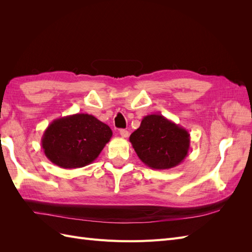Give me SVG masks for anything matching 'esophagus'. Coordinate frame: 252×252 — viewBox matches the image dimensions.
Here are the masks:
<instances>
[{
	"label": "esophagus",
	"mask_w": 252,
	"mask_h": 252,
	"mask_svg": "<svg viewBox=\"0 0 252 252\" xmlns=\"http://www.w3.org/2000/svg\"><path fill=\"white\" fill-rule=\"evenodd\" d=\"M120 134L122 135V138H128L129 132L126 130V129H121V130H120Z\"/></svg>",
	"instance_id": "esophagus-1"
}]
</instances>
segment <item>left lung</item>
Here are the masks:
<instances>
[{
	"instance_id": "8db88e82",
	"label": "left lung",
	"mask_w": 252,
	"mask_h": 252,
	"mask_svg": "<svg viewBox=\"0 0 252 252\" xmlns=\"http://www.w3.org/2000/svg\"><path fill=\"white\" fill-rule=\"evenodd\" d=\"M141 161L152 169H170L188 155L190 134L162 114L144 117L129 138Z\"/></svg>"
}]
</instances>
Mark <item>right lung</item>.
I'll use <instances>...</instances> for the list:
<instances>
[{
	"label": "right lung",
	"instance_id": "add662e5",
	"mask_svg": "<svg viewBox=\"0 0 252 252\" xmlns=\"http://www.w3.org/2000/svg\"><path fill=\"white\" fill-rule=\"evenodd\" d=\"M112 136V131L87 113L57 119L42 136V148L51 163L61 168H80L93 163Z\"/></svg>",
	"mask_w": 252,
	"mask_h": 252
}]
</instances>
